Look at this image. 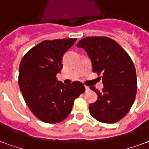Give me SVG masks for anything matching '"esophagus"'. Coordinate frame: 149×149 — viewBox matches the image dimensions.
Masks as SVG:
<instances>
[{
	"label": "esophagus",
	"mask_w": 149,
	"mask_h": 149,
	"mask_svg": "<svg viewBox=\"0 0 149 149\" xmlns=\"http://www.w3.org/2000/svg\"><path fill=\"white\" fill-rule=\"evenodd\" d=\"M85 91H86V92H88V91H89L90 90V88H89V87H88V86H85Z\"/></svg>",
	"instance_id": "1"
}]
</instances>
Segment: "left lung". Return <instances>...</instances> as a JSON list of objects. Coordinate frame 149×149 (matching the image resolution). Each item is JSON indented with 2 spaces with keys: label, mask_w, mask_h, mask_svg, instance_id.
<instances>
[{
  "label": "left lung",
  "mask_w": 149,
  "mask_h": 149,
  "mask_svg": "<svg viewBox=\"0 0 149 149\" xmlns=\"http://www.w3.org/2000/svg\"><path fill=\"white\" fill-rule=\"evenodd\" d=\"M77 47L87 53L93 72L102 74V90L90 87L98 95L96 102L89 105L90 114L102 123L119 121L128 113L137 93L136 71L131 57L116 41L105 36L84 38Z\"/></svg>",
  "instance_id": "8db88e82"
}]
</instances>
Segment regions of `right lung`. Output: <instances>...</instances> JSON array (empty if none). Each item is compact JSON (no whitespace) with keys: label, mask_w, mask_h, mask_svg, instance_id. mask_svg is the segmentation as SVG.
I'll list each match as a JSON object with an SVG mask.
<instances>
[{"label":"right lung","mask_w":149,"mask_h":149,"mask_svg":"<svg viewBox=\"0 0 149 149\" xmlns=\"http://www.w3.org/2000/svg\"><path fill=\"white\" fill-rule=\"evenodd\" d=\"M76 40H45L21 61L18 85L23 98L33 114L45 123L56 124L66 119L74 100L85 90L80 81L64 85L56 79L63 68V56Z\"/></svg>","instance_id":"obj_1"}]
</instances>
